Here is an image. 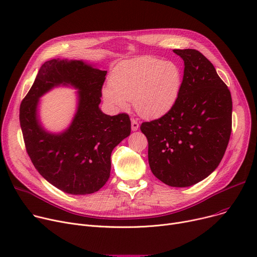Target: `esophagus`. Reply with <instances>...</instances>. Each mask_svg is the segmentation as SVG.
Segmentation results:
<instances>
[{
    "mask_svg": "<svg viewBox=\"0 0 257 257\" xmlns=\"http://www.w3.org/2000/svg\"><path fill=\"white\" fill-rule=\"evenodd\" d=\"M139 127H140L139 121L136 120V119H132L131 120V129H132V131H137L139 129Z\"/></svg>",
    "mask_w": 257,
    "mask_h": 257,
    "instance_id": "esophagus-1",
    "label": "esophagus"
}]
</instances>
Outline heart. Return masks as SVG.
<instances>
[{
    "mask_svg": "<svg viewBox=\"0 0 257 257\" xmlns=\"http://www.w3.org/2000/svg\"><path fill=\"white\" fill-rule=\"evenodd\" d=\"M182 71L173 61L139 57L119 63L110 76V87L103 88L104 101L114 109H125L132 101L143 117H159L177 102Z\"/></svg>",
    "mask_w": 257,
    "mask_h": 257,
    "instance_id": "1",
    "label": "heart"
}]
</instances>
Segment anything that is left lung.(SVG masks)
I'll return each mask as SVG.
<instances>
[{"mask_svg":"<svg viewBox=\"0 0 257 257\" xmlns=\"http://www.w3.org/2000/svg\"><path fill=\"white\" fill-rule=\"evenodd\" d=\"M184 61L177 102L141 130L154 176L174 187L194 185L218 168L232 126V100L212 63L194 49L173 50Z\"/></svg>","mask_w":257,"mask_h":257,"instance_id":"left-lung-1","label":"left lung"}]
</instances>
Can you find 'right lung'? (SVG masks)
<instances>
[{
	"mask_svg": "<svg viewBox=\"0 0 257 257\" xmlns=\"http://www.w3.org/2000/svg\"><path fill=\"white\" fill-rule=\"evenodd\" d=\"M106 74L82 60L46 61L21 103L27 153L38 173L66 194L98 192L110 176L112 150L130 136L127 113L110 116L99 107ZM60 85L78 89L77 111L69 128L51 134L40 123L37 107L40 96Z\"/></svg>",
	"mask_w": 257,
	"mask_h": 257,
	"instance_id": "obj_1",
	"label": "right lung"
}]
</instances>
